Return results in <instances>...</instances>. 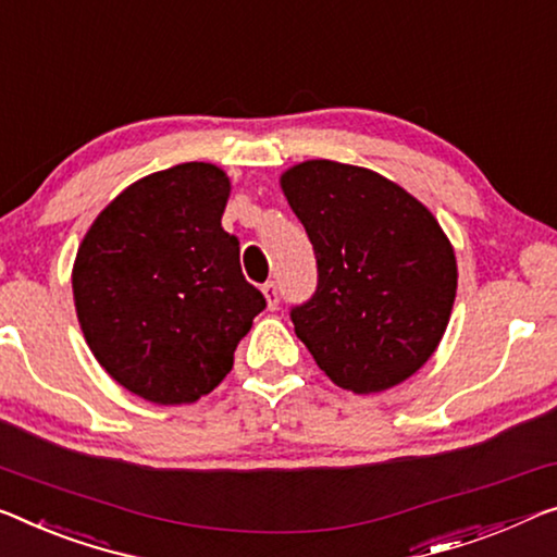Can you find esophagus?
Returning <instances> with one entry per match:
<instances>
[{
  "label": "esophagus",
  "mask_w": 557,
  "mask_h": 557,
  "mask_svg": "<svg viewBox=\"0 0 557 557\" xmlns=\"http://www.w3.org/2000/svg\"><path fill=\"white\" fill-rule=\"evenodd\" d=\"M262 295H264V300H268V307L270 310H277V305H280V297H277V285H275V280H268L262 285Z\"/></svg>",
  "instance_id": "obj_1"
}]
</instances>
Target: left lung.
I'll return each mask as SVG.
<instances>
[{
	"label": "left lung",
	"instance_id": "8db88e82",
	"mask_svg": "<svg viewBox=\"0 0 557 557\" xmlns=\"http://www.w3.org/2000/svg\"><path fill=\"white\" fill-rule=\"evenodd\" d=\"M318 257L297 337L337 387L383 393L412 377L450 322L458 262L435 214L368 168L307 160L280 174Z\"/></svg>",
	"mask_w": 557,
	"mask_h": 557
}]
</instances>
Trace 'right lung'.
Here are the masks:
<instances>
[{"mask_svg": "<svg viewBox=\"0 0 557 557\" xmlns=\"http://www.w3.org/2000/svg\"><path fill=\"white\" fill-rule=\"evenodd\" d=\"M230 177L185 162L132 182L79 243L72 295L107 375L154 405L212 393L264 310L239 243L222 230Z\"/></svg>", "mask_w": 557, "mask_h": 557, "instance_id": "obj_1", "label": "right lung"}]
</instances>
